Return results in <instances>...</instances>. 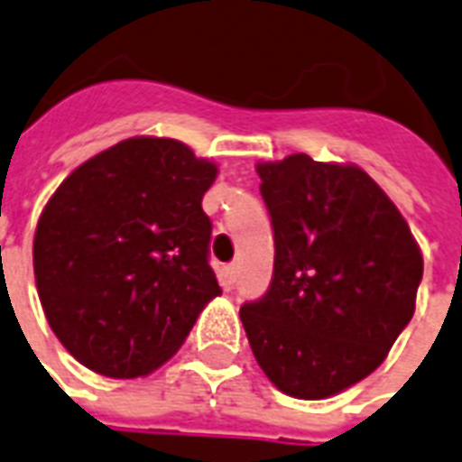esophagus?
<instances>
[{"mask_svg":"<svg viewBox=\"0 0 462 462\" xmlns=\"http://www.w3.org/2000/svg\"><path fill=\"white\" fill-rule=\"evenodd\" d=\"M237 273H239V266H237V263H230V266H225V271H223L225 290H232V288H235V282H237Z\"/></svg>","mask_w":462,"mask_h":462,"instance_id":"esophagus-1","label":"esophagus"}]
</instances>
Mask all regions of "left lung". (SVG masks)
Returning a JSON list of instances; mask_svg holds the SVG:
<instances>
[{"label":"left lung","instance_id":"8db88e82","mask_svg":"<svg viewBox=\"0 0 462 462\" xmlns=\"http://www.w3.org/2000/svg\"><path fill=\"white\" fill-rule=\"evenodd\" d=\"M256 172L273 223V281L239 319L278 391L323 401L386 359L415 314L422 252L359 165L292 153Z\"/></svg>","mask_w":462,"mask_h":462}]
</instances>
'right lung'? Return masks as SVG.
Masks as SVG:
<instances>
[{
	"label": "right lung",
	"mask_w": 462,
	"mask_h": 462,
	"mask_svg": "<svg viewBox=\"0 0 462 462\" xmlns=\"http://www.w3.org/2000/svg\"><path fill=\"white\" fill-rule=\"evenodd\" d=\"M216 177L181 141L132 136L50 196L32 237L35 288L54 336L90 372L148 376L220 295L201 208Z\"/></svg>",
	"instance_id": "right-lung-1"
}]
</instances>
